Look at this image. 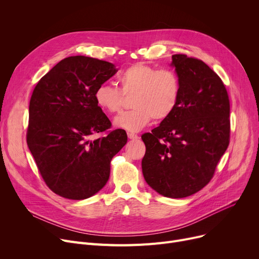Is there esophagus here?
<instances>
[{
    "label": "esophagus",
    "mask_w": 259,
    "mask_h": 259,
    "mask_svg": "<svg viewBox=\"0 0 259 259\" xmlns=\"http://www.w3.org/2000/svg\"><path fill=\"white\" fill-rule=\"evenodd\" d=\"M128 138L130 140H133V141H137V140L140 139L139 135L138 134H134V133H128Z\"/></svg>",
    "instance_id": "34e87169"
}]
</instances>
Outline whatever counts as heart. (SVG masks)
<instances>
[{"mask_svg": "<svg viewBox=\"0 0 259 259\" xmlns=\"http://www.w3.org/2000/svg\"><path fill=\"white\" fill-rule=\"evenodd\" d=\"M119 89L102 84L94 92V100L102 110L117 113L121 110L122 94L131 97L134 110L114 118V126L129 132H138L150 124L152 118L164 120L178 106L181 80L171 69H157L146 64H134L117 76Z\"/></svg>", "mask_w": 259, "mask_h": 259, "instance_id": "1", "label": "heart"}]
</instances>
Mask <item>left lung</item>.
I'll return each mask as SVG.
<instances>
[{"instance_id":"obj_1","label":"left lung","mask_w":259,"mask_h":259,"mask_svg":"<svg viewBox=\"0 0 259 259\" xmlns=\"http://www.w3.org/2000/svg\"><path fill=\"white\" fill-rule=\"evenodd\" d=\"M181 80L178 106L142 140L146 183L171 198L192 195L212 179L230 139V102L221 77L200 60L172 56Z\"/></svg>"}]
</instances>
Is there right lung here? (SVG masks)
<instances>
[{
  "label": "right lung",
  "mask_w": 259,
  "mask_h": 259,
  "mask_svg": "<svg viewBox=\"0 0 259 259\" xmlns=\"http://www.w3.org/2000/svg\"><path fill=\"white\" fill-rule=\"evenodd\" d=\"M116 72L112 63L69 57L32 92L27 145L46 185L62 197L79 200L97 194L109 180L112 157L127 143L121 129L90 140L111 127L94 92Z\"/></svg>",
  "instance_id": "obj_1"
}]
</instances>
